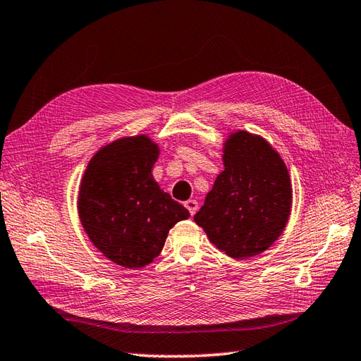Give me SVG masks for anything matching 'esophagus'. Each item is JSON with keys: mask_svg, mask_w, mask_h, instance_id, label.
I'll use <instances>...</instances> for the list:
<instances>
[{"mask_svg": "<svg viewBox=\"0 0 361 361\" xmlns=\"http://www.w3.org/2000/svg\"><path fill=\"white\" fill-rule=\"evenodd\" d=\"M185 207L188 209V212H190V215L193 216L195 213L197 212V209H200V204H197V201L196 200H188L187 202H185Z\"/></svg>", "mask_w": 361, "mask_h": 361, "instance_id": "1", "label": "esophagus"}]
</instances>
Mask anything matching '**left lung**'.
<instances>
[{"mask_svg":"<svg viewBox=\"0 0 361 361\" xmlns=\"http://www.w3.org/2000/svg\"><path fill=\"white\" fill-rule=\"evenodd\" d=\"M218 176L195 221L232 259L273 245L291 210V182L282 159L263 138L241 130L226 142Z\"/></svg>","mask_w":361,"mask_h":361,"instance_id":"8db88e82","label":"left lung"}]
</instances>
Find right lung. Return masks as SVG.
<instances>
[{
  "label": "right lung",
  "mask_w": 361,
  "mask_h": 361,
  "mask_svg": "<svg viewBox=\"0 0 361 361\" xmlns=\"http://www.w3.org/2000/svg\"><path fill=\"white\" fill-rule=\"evenodd\" d=\"M159 148L146 135L121 138L94 154L79 188V218L107 259L142 268L164 249L171 227L190 216L152 178Z\"/></svg>",
  "instance_id": "obj_1"
}]
</instances>
